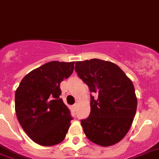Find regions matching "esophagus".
I'll list each match as a JSON object with an SVG mask.
<instances>
[{
  "mask_svg": "<svg viewBox=\"0 0 159 159\" xmlns=\"http://www.w3.org/2000/svg\"><path fill=\"white\" fill-rule=\"evenodd\" d=\"M77 108H78V103H75V104L73 106V109H74V111H76V110H77Z\"/></svg>",
  "mask_w": 159,
  "mask_h": 159,
  "instance_id": "esophagus-1",
  "label": "esophagus"
}]
</instances>
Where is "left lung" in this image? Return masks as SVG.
<instances>
[{"label":"left lung","mask_w":159,"mask_h":159,"mask_svg":"<svg viewBox=\"0 0 159 159\" xmlns=\"http://www.w3.org/2000/svg\"><path fill=\"white\" fill-rule=\"evenodd\" d=\"M75 71L93 93L89 116L81 120L85 136L102 146L118 143L128 133L136 114L132 81L117 65L101 59L76 61Z\"/></svg>","instance_id":"obj_1"}]
</instances>
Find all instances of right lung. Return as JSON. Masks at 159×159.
<instances>
[{
	"instance_id": "right-lung-1",
	"label": "right lung",
	"mask_w": 159,
	"mask_h": 159,
	"mask_svg": "<svg viewBox=\"0 0 159 159\" xmlns=\"http://www.w3.org/2000/svg\"><path fill=\"white\" fill-rule=\"evenodd\" d=\"M74 61H49L23 78L15 93V110L26 134L41 146L61 143L73 119L59 96L61 82L74 71Z\"/></svg>"
}]
</instances>
